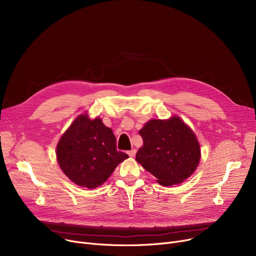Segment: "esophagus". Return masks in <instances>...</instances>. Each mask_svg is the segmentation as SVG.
I'll return each instance as SVG.
<instances>
[{
    "instance_id": "34e87169",
    "label": "esophagus",
    "mask_w": 256,
    "mask_h": 256,
    "mask_svg": "<svg viewBox=\"0 0 256 256\" xmlns=\"http://www.w3.org/2000/svg\"><path fill=\"white\" fill-rule=\"evenodd\" d=\"M128 154V156H130V158H134V156H136V150H130Z\"/></svg>"
}]
</instances>
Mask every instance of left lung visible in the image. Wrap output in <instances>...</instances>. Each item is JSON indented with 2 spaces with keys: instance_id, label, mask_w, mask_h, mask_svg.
<instances>
[{
  "instance_id": "left-lung-1",
  "label": "left lung",
  "mask_w": 256,
  "mask_h": 256,
  "mask_svg": "<svg viewBox=\"0 0 256 256\" xmlns=\"http://www.w3.org/2000/svg\"><path fill=\"white\" fill-rule=\"evenodd\" d=\"M143 139L136 160L160 186L182 184L197 169L201 150L194 130L178 115L150 119L139 130Z\"/></svg>"
}]
</instances>
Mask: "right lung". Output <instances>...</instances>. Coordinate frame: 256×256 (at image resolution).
Segmentation results:
<instances>
[{"mask_svg":"<svg viewBox=\"0 0 256 256\" xmlns=\"http://www.w3.org/2000/svg\"><path fill=\"white\" fill-rule=\"evenodd\" d=\"M57 162L74 184L96 189L106 182L128 156L117 152L112 128L100 117L78 115L62 134L56 146Z\"/></svg>","mask_w":256,"mask_h":256,"instance_id":"1","label":"right lung"}]
</instances>
